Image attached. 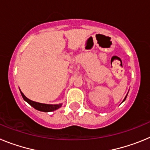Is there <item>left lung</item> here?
Returning a JSON list of instances; mask_svg holds the SVG:
<instances>
[{
    "instance_id": "obj_1",
    "label": "left lung",
    "mask_w": 150,
    "mask_h": 150,
    "mask_svg": "<svg viewBox=\"0 0 150 150\" xmlns=\"http://www.w3.org/2000/svg\"><path fill=\"white\" fill-rule=\"evenodd\" d=\"M126 97H127V96H126ZM126 97H125V99H124V100H125V98H126ZM124 100H123V101H124Z\"/></svg>"
}]
</instances>
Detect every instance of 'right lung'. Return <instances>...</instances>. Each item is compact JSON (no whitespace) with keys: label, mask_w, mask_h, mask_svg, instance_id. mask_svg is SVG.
I'll use <instances>...</instances> for the list:
<instances>
[{"label":"right lung","mask_w":150,"mask_h":150,"mask_svg":"<svg viewBox=\"0 0 150 150\" xmlns=\"http://www.w3.org/2000/svg\"><path fill=\"white\" fill-rule=\"evenodd\" d=\"M21 95H22V98L25 101H27L30 106H32L34 108H35L36 110L40 111H43V112H52V111H54L55 110L59 109V107L62 106V104H56V105H50V104H41V103H38V102L33 101V100H30L27 98V97L25 96L22 91H20Z\"/></svg>","instance_id":"add662e5"}]
</instances>
